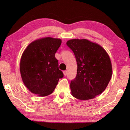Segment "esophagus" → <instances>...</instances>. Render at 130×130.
<instances>
[{
	"instance_id": "1",
	"label": "esophagus",
	"mask_w": 130,
	"mask_h": 130,
	"mask_svg": "<svg viewBox=\"0 0 130 130\" xmlns=\"http://www.w3.org/2000/svg\"><path fill=\"white\" fill-rule=\"evenodd\" d=\"M63 75H64L65 76H66L67 75V71H63Z\"/></svg>"
}]
</instances>
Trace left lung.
<instances>
[{"label": "left lung", "instance_id": "obj_1", "mask_svg": "<svg viewBox=\"0 0 130 130\" xmlns=\"http://www.w3.org/2000/svg\"><path fill=\"white\" fill-rule=\"evenodd\" d=\"M67 45L76 58L77 74L70 83L71 94L79 100L95 98L106 89L112 75L111 60L98 44L86 39H72Z\"/></svg>", "mask_w": 130, "mask_h": 130}]
</instances>
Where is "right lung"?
I'll return each mask as SVG.
<instances>
[{
    "instance_id": "obj_1",
    "label": "right lung",
    "mask_w": 130,
    "mask_h": 130,
    "mask_svg": "<svg viewBox=\"0 0 130 130\" xmlns=\"http://www.w3.org/2000/svg\"><path fill=\"white\" fill-rule=\"evenodd\" d=\"M61 43L59 38L35 40L23 52L20 73L24 84L31 93L44 96L51 94L63 74L55 55Z\"/></svg>"
}]
</instances>
